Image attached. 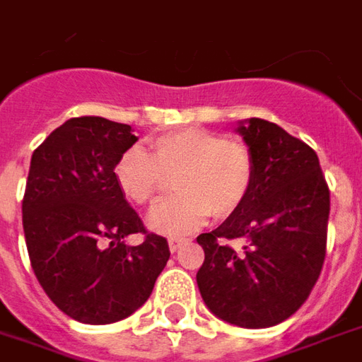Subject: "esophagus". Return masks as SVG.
Masks as SVG:
<instances>
[{
  "label": "esophagus",
  "mask_w": 362,
  "mask_h": 362,
  "mask_svg": "<svg viewBox=\"0 0 362 362\" xmlns=\"http://www.w3.org/2000/svg\"><path fill=\"white\" fill-rule=\"evenodd\" d=\"M182 244H186L184 238H170V240H168V248H170V252H176L180 250Z\"/></svg>",
  "instance_id": "1"
}]
</instances>
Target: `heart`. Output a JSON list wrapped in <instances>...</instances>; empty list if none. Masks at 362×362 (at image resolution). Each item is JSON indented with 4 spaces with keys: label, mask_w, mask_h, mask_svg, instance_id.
Wrapping results in <instances>:
<instances>
[{
    "label": "heart",
    "mask_w": 362,
    "mask_h": 362,
    "mask_svg": "<svg viewBox=\"0 0 362 362\" xmlns=\"http://www.w3.org/2000/svg\"><path fill=\"white\" fill-rule=\"evenodd\" d=\"M151 155L141 147L126 149L114 165L119 192L135 205H149L174 176L178 196L147 215V227L158 235L180 236L202 227L207 217L225 219L236 213L254 184V157L238 139L188 127L153 137Z\"/></svg>",
    "instance_id": "heart-1"
}]
</instances>
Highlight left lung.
<instances>
[{"mask_svg":"<svg viewBox=\"0 0 362 362\" xmlns=\"http://www.w3.org/2000/svg\"><path fill=\"white\" fill-rule=\"evenodd\" d=\"M254 157V184L243 207L197 236L204 266L197 287L207 308L228 324L272 327L293 316L326 259L329 188L318 155L262 118L238 126ZM240 240V249L230 242Z\"/></svg>","mask_w":362,"mask_h":362,"instance_id":"8db88e82","label":"left lung"}]
</instances>
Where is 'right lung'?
<instances>
[{
	"label": "right lung",
	"instance_id": "obj_1",
	"mask_svg": "<svg viewBox=\"0 0 362 362\" xmlns=\"http://www.w3.org/2000/svg\"><path fill=\"white\" fill-rule=\"evenodd\" d=\"M137 137L100 116L67 119L30 158L23 197L28 258L50 300L83 324H112L145 304L170 258L147 233L114 180V165ZM141 232L137 247L123 243Z\"/></svg>",
	"mask_w": 362,
	"mask_h": 362
}]
</instances>
